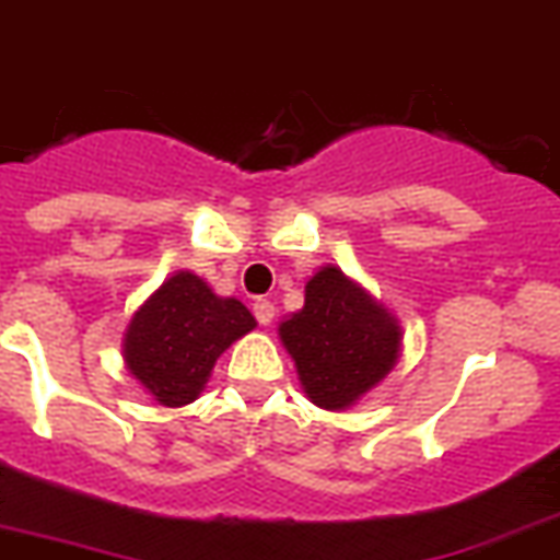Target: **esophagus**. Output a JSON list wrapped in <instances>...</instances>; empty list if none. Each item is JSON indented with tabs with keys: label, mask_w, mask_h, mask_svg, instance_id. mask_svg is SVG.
Wrapping results in <instances>:
<instances>
[{
	"label": "esophagus",
	"mask_w": 560,
	"mask_h": 560,
	"mask_svg": "<svg viewBox=\"0 0 560 560\" xmlns=\"http://www.w3.org/2000/svg\"><path fill=\"white\" fill-rule=\"evenodd\" d=\"M252 308H255V317L260 326H271V323H275V314H277L275 303H269V300H257Z\"/></svg>",
	"instance_id": "1"
}]
</instances>
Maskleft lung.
Returning a JSON list of instances; mask_svg holds the SVG:
<instances>
[{"mask_svg": "<svg viewBox=\"0 0 560 560\" xmlns=\"http://www.w3.org/2000/svg\"><path fill=\"white\" fill-rule=\"evenodd\" d=\"M277 334L305 396L326 410L353 408L402 357L399 319L331 262L308 277L303 308Z\"/></svg>", "mask_w": 560, "mask_h": 560, "instance_id": "left-lung-1", "label": "left lung"}]
</instances>
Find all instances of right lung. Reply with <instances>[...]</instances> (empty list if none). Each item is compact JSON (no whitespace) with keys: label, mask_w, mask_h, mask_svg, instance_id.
<instances>
[{"label":"right lung","mask_w":560,"mask_h":560,"mask_svg":"<svg viewBox=\"0 0 560 560\" xmlns=\"http://www.w3.org/2000/svg\"><path fill=\"white\" fill-rule=\"evenodd\" d=\"M257 319L234 298H218L195 271H175L132 314L124 365L164 408H184L207 388L223 351Z\"/></svg>","instance_id":"right-lung-1"}]
</instances>
